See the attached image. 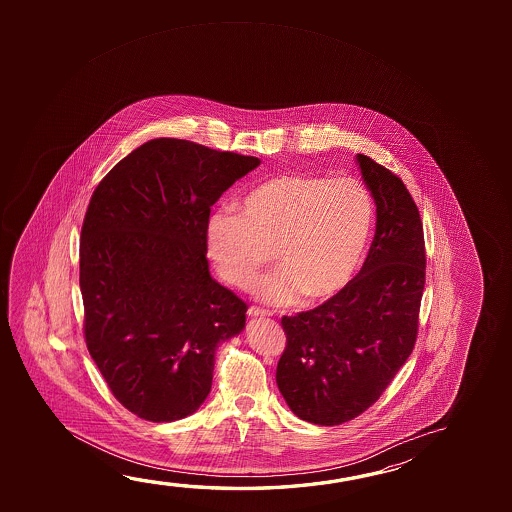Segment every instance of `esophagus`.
<instances>
[{
	"label": "esophagus",
	"mask_w": 512,
	"mask_h": 512,
	"mask_svg": "<svg viewBox=\"0 0 512 512\" xmlns=\"http://www.w3.org/2000/svg\"><path fill=\"white\" fill-rule=\"evenodd\" d=\"M248 316H250V318H268L269 312L266 309H260V307L252 305V307L248 309Z\"/></svg>",
	"instance_id": "34e87169"
}]
</instances>
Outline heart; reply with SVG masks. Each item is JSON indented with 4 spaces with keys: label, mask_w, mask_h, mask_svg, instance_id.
I'll list each match as a JSON object with an SVG mask.
<instances>
[{
    "label": "heart",
    "mask_w": 512,
    "mask_h": 512,
    "mask_svg": "<svg viewBox=\"0 0 512 512\" xmlns=\"http://www.w3.org/2000/svg\"><path fill=\"white\" fill-rule=\"evenodd\" d=\"M368 187L352 176L284 173L253 187L241 214L218 210L205 230L219 277L248 289L273 260L282 268L257 285L277 305L334 300L357 277L373 230Z\"/></svg>",
    "instance_id": "obj_1"
}]
</instances>
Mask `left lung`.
Masks as SVG:
<instances>
[{
  "instance_id": "obj_1",
  "label": "left lung",
  "mask_w": 512,
  "mask_h": 512,
  "mask_svg": "<svg viewBox=\"0 0 512 512\" xmlns=\"http://www.w3.org/2000/svg\"><path fill=\"white\" fill-rule=\"evenodd\" d=\"M357 162L377 205L368 257L334 300L282 318L278 389L298 418L325 427L369 409L409 359L425 287L423 223L411 193L368 155Z\"/></svg>"
}]
</instances>
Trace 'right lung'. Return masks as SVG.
I'll use <instances>...</instances> for the list:
<instances>
[{"label": "right lung", "mask_w": 512, "mask_h": 512, "mask_svg": "<svg viewBox=\"0 0 512 512\" xmlns=\"http://www.w3.org/2000/svg\"><path fill=\"white\" fill-rule=\"evenodd\" d=\"M257 157L160 137L94 189L80 241L87 350L125 409L153 423L209 396L219 344L241 334L246 303L210 277V207Z\"/></svg>", "instance_id": "right-lung-1"}]
</instances>
